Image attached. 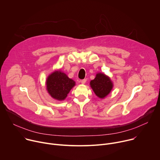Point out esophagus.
<instances>
[{
    "mask_svg": "<svg viewBox=\"0 0 160 160\" xmlns=\"http://www.w3.org/2000/svg\"><path fill=\"white\" fill-rule=\"evenodd\" d=\"M80 82H81V83H82V84H84V83H86V82H87V79H83V80H82Z\"/></svg>",
    "mask_w": 160,
    "mask_h": 160,
    "instance_id": "esophagus-1",
    "label": "esophagus"
}]
</instances>
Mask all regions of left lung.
<instances>
[{
	"label": "left lung",
	"instance_id": "left-lung-1",
	"mask_svg": "<svg viewBox=\"0 0 160 160\" xmlns=\"http://www.w3.org/2000/svg\"><path fill=\"white\" fill-rule=\"evenodd\" d=\"M90 85L96 95L101 99H104L109 94L113 86L110 78L101 73H98L96 78L90 81Z\"/></svg>",
	"mask_w": 160,
	"mask_h": 160
}]
</instances>
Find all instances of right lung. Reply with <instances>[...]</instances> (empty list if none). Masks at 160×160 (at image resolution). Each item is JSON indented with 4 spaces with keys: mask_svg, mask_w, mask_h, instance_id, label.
<instances>
[{
    "mask_svg": "<svg viewBox=\"0 0 160 160\" xmlns=\"http://www.w3.org/2000/svg\"><path fill=\"white\" fill-rule=\"evenodd\" d=\"M75 85V82L60 70L52 73L46 80L48 93L58 101L64 100Z\"/></svg>",
    "mask_w": 160,
    "mask_h": 160,
    "instance_id": "obj_1",
    "label": "right lung"
}]
</instances>
